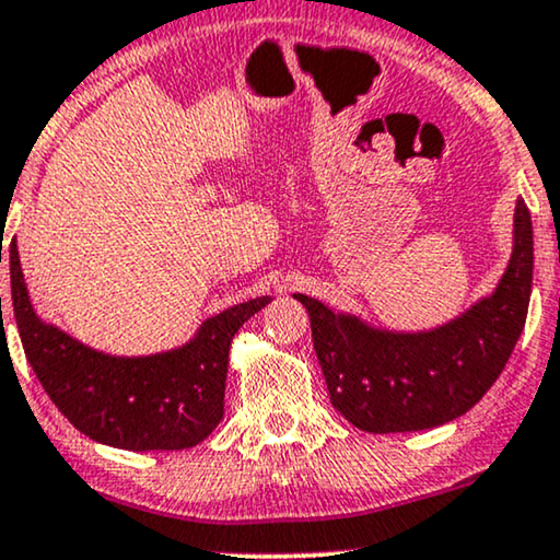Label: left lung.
<instances>
[{
  "mask_svg": "<svg viewBox=\"0 0 560 560\" xmlns=\"http://www.w3.org/2000/svg\"><path fill=\"white\" fill-rule=\"evenodd\" d=\"M533 289V222L514 207L512 256L494 292L451 323L420 332L382 330L312 296V340L330 401L366 432H412L466 415L491 389L523 335Z\"/></svg>",
  "mask_w": 560,
  "mask_h": 560,
  "instance_id": "obj_1",
  "label": "left lung"
}]
</instances>
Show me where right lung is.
I'll return each instance as SVG.
<instances>
[{
  "label": "right lung",
  "mask_w": 560,
  "mask_h": 560,
  "mask_svg": "<svg viewBox=\"0 0 560 560\" xmlns=\"http://www.w3.org/2000/svg\"><path fill=\"white\" fill-rule=\"evenodd\" d=\"M10 279L14 323L37 382L73 428L125 451H184L218 428L225 415L230 342L271 302L256 296L233 304L205 319L189 342L163 353L112 355L37 317L18 241L10 245Z\"/></svg>",
  "instance_id": "obj_1"
}]
</instances>
